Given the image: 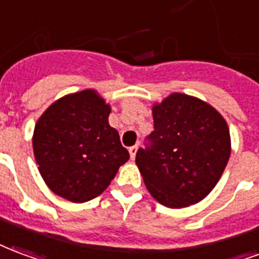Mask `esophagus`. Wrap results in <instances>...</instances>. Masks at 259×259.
Returning <instances> with one entry per match:
<instances>
[{
    "label": "esophagus",
    "mask_w": 259,
    "mask_h": 259,
    "mask_svg": "<svg viewBox=\"0 0 259 259\" xmlns=\"http://www.w3.org/2000/svg\"><path fill=\"white\" fill-rule=\"evenodd\" d=\"M137 150H138L137 145H135V146H131V148L128 149V152H130V156H131V160H134V158H135V156H137Z\"/></svg>",
    "instance_id": "1"
}]
</instances>
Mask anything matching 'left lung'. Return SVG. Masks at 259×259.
I'll return each instance as SVG.
<instances>
[{
    "instance_id": "1",
    "label": "left lung",
    "mask_w": 259,
    "mask_h": 259,
    "mask_svg": "<svg viewBox=\"0 0 259 259\" xmlns=\"http://www.w3.org/2000/svg\"><path fill=\"white\" fill-rule=\"evenodd\" d=\"M154 131L137 152L143 182L160 204L184 208L204 199L230 157L225 118L207 102L171 94L153 105Z\"/></svg>"
}]
</instances>
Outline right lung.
<instances>
[{
	"instance_id": "add662e5",
	"label": "right lung",
	"mask_w": 259,
	"mask_h": 259,
	"mask_svg": "<svg viewBox=\"0 0 259 259\" xmlns=\"http://www.w3.org/2000/svg\"><path fill=\"white\" fill-rule=\"evenodd\" d=\"M107 105L95 90L70 94L39 117L34 157L47 186L73 203L95 199L110 185L130 153L110 127Z\"/></svg>"
}]
</instances>
